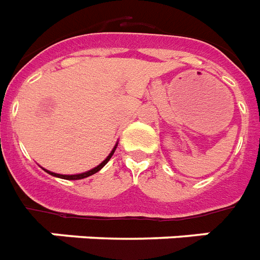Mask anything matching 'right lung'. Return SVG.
Instances as JSON below:
<instances>
[{"label":"right lung","mask_w":260,"mask_h":260,"mask_svg":"<svg viewBox=\"0 0 260 260\" xmlns=\"http://www.w3.org/2000/svg\"><path fill=\"white\" fill-rule=\"evenodd\" d=\"M115 149H117V145L114 146V149H113V150H111V153H110V154L107 155V158H106L105 161H103V162L99 164V165H98V166H95L94 169L88 170V172H84V173H80V174H57V173H53V172H49V170H47V169H44V170H45V172H47V173L52 174V176H55V177L64 178V180H82V178H86V177H88V176H92V174H95V173H96V172H99V170H101L102 168H103V166L106 165V164L109 162L110 158L113 157Z\"/></svg>","instance_id":"add662e5"}]
</instances>
